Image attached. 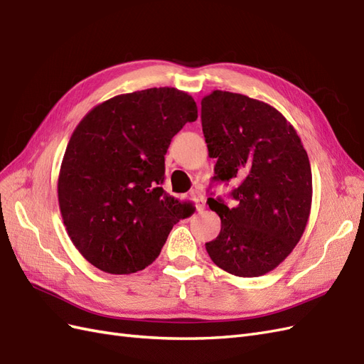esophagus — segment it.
I'll use <instances>...</instances> for the list:
<instances>
[{
    "label": "esophagus",
    "mask_w": 364,
    "mask_h": 364,
    "mask_svg": "<svg viewBox=\"0 0 364 364\" xmlns=\"http://www.w3.org/2000/svg\"><path fill=\"white\" fill-rule=\"evenodd\" d=\"M191 197H193V200L196 202V208L199 209V211H203L205 206H206L203 193L199 191V190H193V191H191Z\"/></svg>",
    "instance_id": "34e87169"
}]
</instances>
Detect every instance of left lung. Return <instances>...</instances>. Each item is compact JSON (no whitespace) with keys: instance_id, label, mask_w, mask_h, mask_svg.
Segmentation results:
<instances>
[{"instance_id":"8db88e82","label":"left lung","mask_w":364,"mask_h":364,"mask_svg":"<svg viewBox=\"0 0 364 364\" xmlns=\"http://www.w3.org/2000/svg\"><path fill=\"white\" fill-rule=\"evenodd\" d=\"M202 129L213 181H234L235 200L208 205L222 220L206 252L215 266L241 278L272 272L304 234L311 209L310 159L299 135L273 106L243 94L213 91L202 98Z\"/></svg>"}]
</instances>
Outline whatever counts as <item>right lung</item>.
<instances>
[{
  "label": "right lung",
  "mask_w": 364,
  "mask_h": 364,
  "mask_svg": "<svg viewBox=\"0 0 364 364\" xmlns=\"http://www.w3.org/2000/svg\"><path fill=\"white\" fill-rule=\"evenodd\" d=\"M196 119L194 98L165 86L109 98L75 127L58 197L73 245L92 266L112 274L146 269L193 214L162 183L171 138Z\"/></svg>",
  "instance_id": "obj_1"
}]
</instances>
